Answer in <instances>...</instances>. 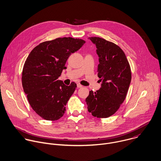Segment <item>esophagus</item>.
<instances>
[{"mask_svg": "<svg viewBox=\"0 0 161 161\" xmlns=\"http://www.w3.org/2000/svg\"><path fill=\"white\" fill-rule=\"evenodd\" d=\"M77 87H78V88L82 87V86L80 84H79V83H77Z\"/></svg>", "mask_w": 161, "mask_h": 161, "instance_id": "34e87169", "label": "esophagus"}]
</instances>
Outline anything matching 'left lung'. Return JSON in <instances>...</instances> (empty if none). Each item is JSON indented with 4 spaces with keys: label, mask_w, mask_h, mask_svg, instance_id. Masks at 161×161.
Wrapping results in <instances>:
<instances>
[{
    "label": "left lung",
    "mask_w": 161,
    "mask_h": 161,
    "mask_svg": "<svg viewBox=\"0 0 161 161\" xmlns=\"http://www.w3.org/2000/svg\"><path fill=\"white\" fill-rule=\"evenodd\" d=\"M96 46L99 57L97 75L102 82L99 90L86 99L87 109L97 118H108L124 101L131 79L130 67L123 51L114 43L99 37L88 38Z\"/></svg>",
    "instance_id": "1"
}]
</instances>
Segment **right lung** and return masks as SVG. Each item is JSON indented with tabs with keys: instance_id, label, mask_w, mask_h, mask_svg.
I'll use <instances>...</instances> for the list:
<instances>
[{
	"instance_id": "add662e5",
	"label": "right lung",
	"mask_w": 161,
	"mask_h": 161,
	"mask_svg": "<svg viewBox=\"0 0 161 161\" xmlns=\"http://www.w3.org/2000/svg\"><path fill=\"white\" fill-rule=\"evenodd\" d=\"M86 43L81 39L58 38L36 46L23 67L22 84L33 109L47 120H57L65 113L67 101L77 87L58 80L70 55Z\"/></svg>"
}]
</instances>
